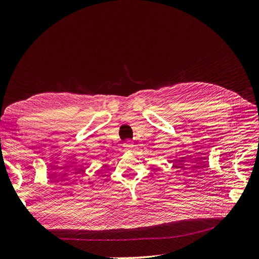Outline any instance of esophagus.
<instances>
[{"mask_svg":"<svg viewBox=\"0 0 259 259\" xmlns=\"http://www.w3.org/2000/svg\"><path fill=\"white\" fill-rule=\"evenodd\" d=\"M124 147H125V150L127 151H132L133 148H134V145L131 142V140H127V142L124 143Z\"/></svg>","mask_w":259,"mask_h":259,"instance_id":"1","label":"esophagus"}]
</instances>
